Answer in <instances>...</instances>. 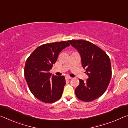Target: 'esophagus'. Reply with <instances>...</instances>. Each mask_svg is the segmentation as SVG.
Instances as JSON below:
<instances>
[{"label": "esophagus", "mask_w": 128, "mask_h": 128, "mask_svg": "<svg viewBox=\"0 0 128 128\" xmlns=\"http://www.w3.org/2000/svg\"><path fill=\"white\" fill-rule=\"evenodd\" d=\"M66 78L67 79V80H70V79H71L72 78H71V77H70V76H66Z\"/></svg>", "instance_id": "1"}]
</instances>
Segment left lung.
I'll return each mask as SVG.
<instances>
[{
	"instance_id": "obj_1",
	"label": "left lung",
	"mask_w": 128,
	"mask_h": 128,
	"mask_svg": "<svg viewBox=\"0 0 128 128\" xmlns=\"http://www.w3.org/2000/svg\"><path fill=\"white\" fill-rule=\"evenodd\" d=\"M78 50L82 64L88 76L86 82L80 79V84L75 90L79 100L90 102L100 97L108 88L112 76L110 60L100 48L84 40H69Z\"/></svg>"
}]
</instances>
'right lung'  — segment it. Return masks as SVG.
<instances>
[{
  "label": "right lung",
  "mask_w": 128,
  "mask_h": 128,
  "mask_svg": "<svg viewBox=\"0 0 128 128\" xmlns=\"http://www.w3.org/2000/svg\"><path fill=\"white\" fill-rule=\"evenodd\" d=\"M67 42L42 45L34 50L26 60L24 76L30 90L38 100L52 103L62 97L66 79L50 73L62 50L70 46Z\"/></svg>",
  "instance_id": "obj_1"
}]
</instances>
